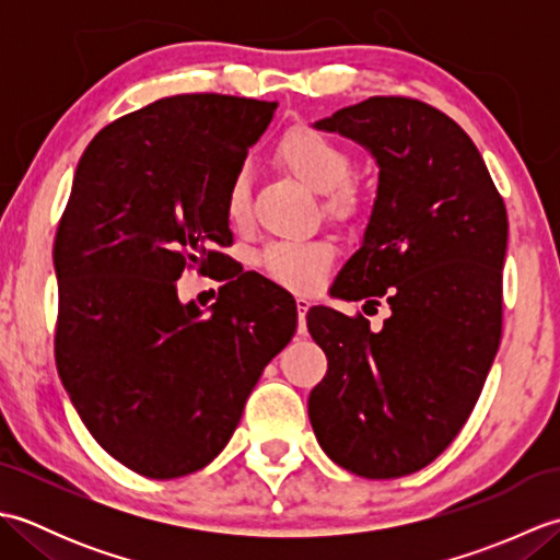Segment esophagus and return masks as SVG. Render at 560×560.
<instances>
[{
	"instance_id": "obj_1",
	"label": "esophagus",
	"mask_w": 560,
	"mask_h": 560,
	"mask_svg": "<svg viewBox=\"0 0 560 560\" xmlns=\"http://www.w3.org/2000/svg\"><path fill=\"white\" fill-rule=\"evenodd\" d=\"M295 307H299V317H301V325H303L305 313L311 311V299H305V295H299V299H295Z\"/></svg>"
}]
</instances>
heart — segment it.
Returning <instances> with one entry per match:
<instances>
[{
	"label": "heart",
	"mask_w": 560,
	"mask_h": 560,
	"mask_svg": "<svg viewBox=\"0 0 560 560\" xmlns=\"http://www.w3.org/2000/svg\"><path fill=\"white\" fill-rule=\"evenodd\" d=\"M279 163L315 192L325 195V209L337 219H353L361 211V192L349 183L351 156L335 139L313 127H291L277 144ZM225 217L231 223L247 219V180L235 173L225 189ZM335 261L327 241H277L259 255V267L271 281L291 291H313L325 281Z\"/></svg>",
	"instance_id": "heart-1"
}]
</instances>
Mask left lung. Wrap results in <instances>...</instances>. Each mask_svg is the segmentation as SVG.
I'll return each instance as SVG.
<instances>
[{
    "instance_id": "left-lung-1",
    "label": "left lung",
    "mask_w": 560,
    "mask_h": 560,
    "mask_svg": "<svg viewBox=\"0 0 560 560\" xmlns=\"http://www.w3.org/2000/svg\"><path fill=\"white\" fill-rule=\"evenodd\" d=\"M315 127L353 139L380 168L363 243L331 289L343 301L385 295L392 315L373 331L363 315L311 307L327 375L307 413L339 467L407 477L455 440L493 365L505 205L467 132L421 101L373 96Z\"/></svg>"
}]
</instances>
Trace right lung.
Listing matches in <instances>:
<instances>
[{
	"label": "right lung",
	"mask_w": 560,
	"mask_h": 560,
	"mask_svg": "<svg viewBox=\"0 0 560 560\" xmlns=\"http://www.w3.org/2000/svg\"><path fill=\"white\" fill-rule=\"evenodd\" d=\"M277 103L185 93L103 127L55 235L57 373L98 445L149 479L219 455L267 363L291 341V293L229 271L205 315L187 267L219 273L233 243L225 189Z\"/></svg>",
	"instance_id": "obj_1"
}]
</instances>
